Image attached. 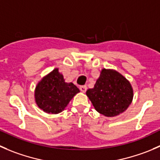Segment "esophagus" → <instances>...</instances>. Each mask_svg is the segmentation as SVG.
<instances>
[{"mask_svg": "<svg viewBox=\"0 0 160 160\" xmlns=\"http://www.w3.org/2000/svg\"><path fill=\"white\" fill-rule=\"evenodd\" d=\"M79 88L82 92H85L87 90V86L86 85H81V86L79 87Z\"/></svg>", "mask_w": 160, "mask_h": 160, "instance_id": "1", "label": "esophagus"}]
</instances>
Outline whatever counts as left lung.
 Listing matches in <instances>:
<instances>
[{
  "label": "left lung",
  "mask_w": 160,
  "mask_h": 160,
  "mask_svg": "<svg viewBox=\"0 0 160 160\" xmlns=\"http://www.w3.org/2000/svg\"><path fill=\"white\" fill-rule=\"evenodd\" d=\"M93 107L101 114L114 117L128 109L133 99V89L122 75L102 69L94 88L86 91Z\"/></svg>",
  "instance_id": "1"
}]
</instances>
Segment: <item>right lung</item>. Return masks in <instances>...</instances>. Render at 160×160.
I'll use <instances>...</instances> for the list:
<instances>
[{"instance_id": "right-lung-1", "label": "right lung", "mask_w": 160, "mask_h": 160, "mask_svg": "<svg viewBox=\"0 0 160 160\" xmlns=\"http://www.w3.org/2000/svg\"><path fill=\"white\" fill-rule=\"evenodd\" d=\"M79 89L72 82H64L58 68L44 77L35 90V99L38 107L47 113H58L64 110Z\"/></svg>"}]
</instances>
